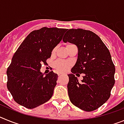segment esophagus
Listing matches in <instances>:
<instances>
[{"label":"esophagus","instance_id":"34e87169","mask_svg":"<svg viewBox=\"0 0 124 124\" xmlns=\"http://www.w3.org/2000/svg\"><path fill=\"white\" fill-rule=\"evenodd\" d=\"M62 76V75H61V74H58V76H59V77H60V76Z\"/></svg>","mask_w":124,"mask_h":124}]
</instances>
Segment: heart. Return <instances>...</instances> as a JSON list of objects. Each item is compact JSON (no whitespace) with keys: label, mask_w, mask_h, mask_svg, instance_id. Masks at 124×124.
I'll list each match as a JSON object with an SVG mask.
<instances>
[{"label":"heart","mask_w":124,"mask_h":124,"mask_svg":"<svg viewBox=\"0 0 124 124\" xmlns=\"http://www.w3.org/2000/svg\"><path fill=\"white\" fill-rule=\"evenodd\" d=\"M55 52L56 48H54L52 51V54H54ZM71 64L69 61H63V60H57L54 63V67L58 73H63L67 71L68 69L70 68V66H71Z\"/></svg>","instance_id":"1"}]
</instances>
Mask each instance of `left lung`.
Instances as JSON below:
<instances>
[{
	"mask_svg": "<svg viewBox=\"0 0 124 124\" xmlns=\"http://www.w3.org/2000/svg\"><path fill=\"white\" fill-rule=\"evenodd\" d=\"M63 41L78 49L77 61L68 75L70 101L84 111L96 110L109 99L115 84L116 69L110 52L99 36L89 30H68ZM78 73L84 74L81 82L74 75Z\"/></svg>",
	"mask_w": 124,
	"mask_h": 124,
	"instance_id": "left-lung-1",
	"label": "left lung"
}]
</instances>
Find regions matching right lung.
Segmentation results:
<instances>
[{"mask_svg": "<svg viewBox=\"0 0 124 124\" xmlns=\"http://www.w3.org/2000/svg\"><path fill=\"white\" fill-rule=\"evenodd\" d=\"M66 30L47 27L34 30L14 53L7 71V86L18 104L33 109L52 97L58 74L51 71L45 76L40 69Z\"/></svg>", "mask_w": 124, "mask_h": 124, "instance_id": "right-lung-1", "label": "right lung"}]
</instances>
